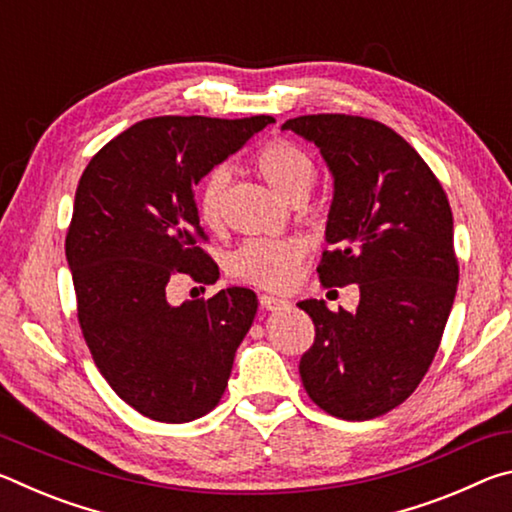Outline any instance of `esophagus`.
<instances>
[{
	"label": "esophagus",
	"instance_id": "34e87169",
	"mask_svg": "<svg viewBox=\"0 0 512 512\" xmlns=\"http://www.w3.org/2000/svg\"><path fill=\"white\" fill-rule=\"evenodd\" d=\"M259 305H262V309L264 311H277V309H282V307H287L289 302L284 300V298H277V296H259Z\"/></svg>",
	"mask_w": 512,
	"mask_h": 512
}]
</instances>
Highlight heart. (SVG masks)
<instances>
[{"label": "heart", "mask_w": 512, "mask_h": 512, "mask_svg": "<svg viewBox=\"0 0 512 512\" xmlns=\"http://www.w3.org/2000/svg\"><path fill=\"white\" fill-rule=\"evenodd\" d=\"M255 169L284 201L307 198L316 178V167L309 153L287 140L266 144L255 155ZM228 185L230 173L223 167L214 169L205 178L198 194V214L207 225L221 223ZM302 257H305V244L300 239H250L232 255V273L257 287L282 289L291 282Z\"/></svg>", "instance_id": "b5f03b06"}]
</instances>
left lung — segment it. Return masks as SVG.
Here are the masks:
<instances>
[{
  "mask_svg": "<svg viewBox=\"0 0 512 512\" xmlns=\"http://www.w3.org/2000/svg\"><path fill=\"white\" fill-rule=\"evenodd\" d=\"M282 131L316 144L334 178L320 280L361 291L354 311L298 302L316 325L302 384L329 415L377 418L418 388L443 339L458 284L452 207L418 151L379 121L305 115Z\"/></svg>",
  "mask_w": 512,
  "mask_h": 512,
  "instance_id": "left-lung-1",
  "label": "left lung"
}]
</instances>
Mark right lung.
Segmentation results:
<instances>
[{
  "mask_svg": "<svg viewBox=\"0 0 512 512\" xmlns=\"http://www.w3.org/2000/svg\"><path fill=\"white\" fill-rule=\"evenodd\" d=\"M273 117H153L94 155L79 180L65 239L79 323L121 400L158 422L212 411L257 314L255 291L221 289L171 305L173 275L214 284L219 266L196 246L194 189Z\"/></svg>",
  "mask_w": 512,
  "mask_h": 512,
  "instance_id": "add662e5",
  "label": "right lung"
}]
</instances>
